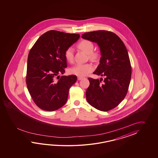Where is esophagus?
Returning a JSON list of instances; mask_svg holds the SVG:
<instances>
[{
    "label": "esophagus",
    "instance_id": "esophagus-1",
    "mask_svg": "<svg viewBox=\"0 0 158 158\" xmlns=\"http://www.w3.org/2000/svg\"><path fill=\"white\" fill-rule=\"evenodd\" d=\"M83 78H84V77H81V76H78V80H82V79H83Z\"/></svg>",
    "mask_w": 158,
    "mask_h": 158
}]
</instances>
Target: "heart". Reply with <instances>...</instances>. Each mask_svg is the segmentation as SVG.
Segmentation results:
<instances>
[{
    "label": "heart",
    "instance_id": "1",
    "mask_svg": "<svg viewBox=\"0 0 158 158\" xmlns=\"http://www.w3.org/2000/svg\"><path fill=\"white\" fill-rule=\"evenodd\" d=\"M77 47L81 50L88 54L89 58L93 61H97L100 57L98 52L93 51L94 46L93 42L89 40H82L78 44ZM64 57L69 63H73L74 61V50L72 47H68L64 52ZM93 65L90 63L85 64H77L70 69L72 74L78 76H85L93 71Z\"/></svg>",
    "mask_w": 158,
    "mask_h": 158
}]
</instances>
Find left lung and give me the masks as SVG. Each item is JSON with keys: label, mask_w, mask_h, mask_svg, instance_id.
Instances as JSON below:
<instances>
[{"label": "left lung", "mask_w": 158, "mask_h": 158, "mask_svg": "<svg viewBox=\"0 0 158 158\" xmlns=\"http://www.w3.org/2000/svg\"><path fill=\"white\" fill-rule=\"evenodd\" d=\"M82 38L98 44L102 56L93 73L104 77V80L88 78L90 85L86 92V100L98 110L110 111L123 101L128 92L131 75L128 51L121 39L109 31L87 32Z\"/></svg>", "instance_id": "obj_1"}]
</instances>
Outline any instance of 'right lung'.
<instances>
[{
	"instance_id": "obj_1",
	"label": "right lung",
	"mask_w": 158,
	"mask_h": 158,
	"mask_svg": "<svg viewBox=\"0 0 158 158\" xmlns=\"http://www.w3.org/2000/svg\"><path fill=\"white\" fill-rule=\"evenodd\" d=\"M80 37L50 30L42 34L30 49L27 57L26 82L34 102L40 109L57 110L67 101L71 86L76 82L75 75L63 76L67 67L65 50Z\"/></svg>"
}]
</instances>
